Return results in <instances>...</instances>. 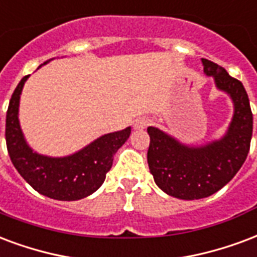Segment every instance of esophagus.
<instances>
[{
  "instance_id": "1",
  "label": "esophagus",
  "mask_w": 257,
  "mask_h": 257,
  "mask_svg": "<svg viewBox=\"0 0 257 257\" xmlns=\"http://www.w3.org/2000/svg\"><path fill=\"white\" fill-rule=\"evenodd\" d=\"M148 123H150V119L146 118V117H140V118L135 119L134 122V128L136 129V131H140V129H144L147 128Z\"/></svg>"
}]
</instances>
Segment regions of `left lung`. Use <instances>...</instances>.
I'll return each instance as SVG.
<instances>
[{"label":"left lung","mask_w":257,"mask_h":257,"mask_svg":"<svg viewBox=\"0 0 257 257\" xmlns=\"http://www.w3.org/2000/svg\"><path fill=\"white\" fill-rule=\"evenodd\" d=\"M201 64L204 73L214 79L216 90L233 102L226 134L206 144L189 146L159 128H147V162L154 181L169 196L182 200L208 197L225 187L248 157L253 129L249 98L242 83L212 61L201 58Z\"/></svg>","instance_id":"8db88e82"}]
</instances>
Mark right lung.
<instances>
[{
  "mask_svg": "<svg viewBox=\"0 0 257 257\" xmlns=\"http://www.w3.org/2000/svg\"><path fill=\"white\" fill-rule=\"evenodd\" d=\"M28 77L24 76L17 84L7 111L5 139L13 166L35 191L50 199L73 201L90 196L103 184L114 155L128 140L131 126L103 135L66 157L37 153L27 143L19 121L20 95Z\"/></svg>",
  "mask_w": 257,
  "mask_h": 257,
  "instance_id": "1",
  "label": "right lung"
}]
</instances>
